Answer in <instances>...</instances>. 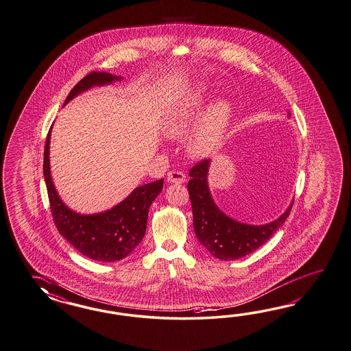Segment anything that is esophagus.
<instances>
[{"mask_svg":"<svg viewBox=\"0 0 351 351\" xmlns=\"http://www.w3.org/2000/svg\"><path fill=\"white\" fill-rule=\"evenodd\" d=\"M167 181L172 184H184L186 181V176L181 171H170L167 173Z\"/></svg>","mask_w":351,"mask_h":351,"instance_id":"obj_1","label":"esophagus"}]
</instances>
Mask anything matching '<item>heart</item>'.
Segmentation results:
<instances>
[{
    "label": "heart",
    "instance_id": "1",
    "mask_svg": "<svg viewBox=\"0 0 351 351\" xmlns=\"http://www.w3.org/2000/svg\"><path fill=\"white\" fill-rule=\"evenodd\" d=\"M203 97L199 92H193L175 107L166 119L165 130L171 138H180L188 133L195 121ZM231 116V106L226 101L212 104L203 116L197 130L186 143V151L193 158H206L221 145L225 130Z\"/></svg>",
    "mask_w": 351,
    "mask_h": 351
}]
</instances>
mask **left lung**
I'll list each match as a JSON object with an SVG mask.
<instances>
[{
    "label": "left lung",
    "mask_w": 351,
    "mask_h": 351,
    "mask_svg": "<svg viewBox=\"0 0 351 351\" xmlns=\"http://www.w3.org/2000/svg\"><path fill=\"white\" fill-rule=\"evenodd\" d=\"M209 160L198 162L189 171L188 182L194 231L200 244L221 261H235L262 247L282 226L293 203L281 217L265 225L237 222L219 210L208 189Z\"/></svg>",
    "instance_id": "obj_1"
}]
</instances>
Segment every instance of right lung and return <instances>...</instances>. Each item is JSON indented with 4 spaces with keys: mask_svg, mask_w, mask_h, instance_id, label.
<instances>
[{
    "mask_svg": "<svg viewBox=\"0 0 351 351\" xmlns=\"http://www.w3.org/2000/svg\"><path fill=\"white\" fill-rule=\"evenodd\" d=\"M117 80H121V76L92 71L71 89L65 104L92 86H104ZM49 139L51 129L45 147L43 175L51 213L58 232L77 252L97 262H116L129 256L144 237L148 210L152 202L162 191L163 179L138 186L114 208L97 215H79L64 204L52 182L49 171Z\"/></svg>",
    "mask_w": 351,
    "mask_h": 351,
    "instance_id": "add662e5",
    "label": "right lung"
}]
</instances>
